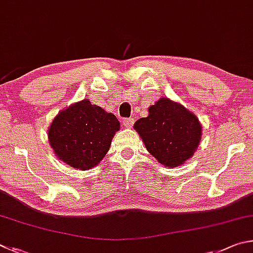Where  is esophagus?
Returning <instances> with one entry per match:
<instances>
[{
  "instance_id": "esophagus-1",
  "label": "esophagus",
  "mask_w": 253,
  "mask_h": 253,
  "mask_svg": "<svg viewBox=\"0 0 253 253\" xmlns=\"http://www.w3.org/2000/svg\"><path fill=\"white\" fill-rule=\"evenodd\" d=\"M122 123H123V126H126V127H131L132 126H133L134 120L132 119V118H126V119H123V120H122Z\"/></svg>"
}]
</instances>
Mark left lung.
I'll return each mask as SVG.
<instances>
[{
	"label": "left lung",
	"mask_w": 253,
	"mask_h": 253,
	"mask_svg": "<svg viewBox=\"0 0 253 253\" xmlns=\"http://www.w3.org/2000/svg\"><path fill=\"white\" fill-rule=\"evenodd\" d=\"M148 151L166 167L181 166L198 148L201 124L196 115L167 97L149 108V117L134 123Z\"/></svg>",
	"instance_id": "left-lung-1"
}]
</instances>
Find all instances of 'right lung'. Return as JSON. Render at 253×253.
Returning a JSON list of instances; mask_svg holds the SVG:
<instances>
[{
  "label": "right lung",
  "instance_id": "add662e5",
  "mask_svg": "<svg viewBox=\"0 0 253 253\" xmlns=\"http://www.w3.org/2000/svg\"><path fill=\"white\" fill-rule=\"evenodd\" d=\"M119 130L114 114L82 100L56 115L48 129V141L62 161L86 170L103 159Z\"/></svg>",
  "mask_w": 253,
  "mask_h": 253
}]
</instances>
